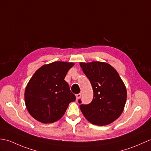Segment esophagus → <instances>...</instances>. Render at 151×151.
<instances>
[{
    "label": "esophagus",
    "mask_w": 151,
    "mask_h": 151,
    "mask_svg": "<svg viewBox=\"0 0 151 151\" xmlns=\"http://www.w3.org/2000/svg\"><path fill=\"white\" fill-rule=\"evenodd\" d=\"M81 96H82V94H80V93H79V94H76V100H78L80 97H81Z\"/></svg>",
    "instance_id": "1"
}]
</instances>
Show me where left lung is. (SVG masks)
<instances>
[{"instance_id":"1","label":"left lung","mask_w":151,"mask_h":151,"mask_svg":"<svg viewBox=\"0 0 151 151\" xmlns=\"http://www.w3.org/2000/svg\"><path fill=\"white\" fill-rule=\"evenodd\" d=\"M83 72L91 83L94 96L89 104L80 106L87 120L104 126L111 124L122 114L127 100L123 80L113 66L106 62H80ZM81 104V101L78 100Z\"/></svg>"}]
</instances>
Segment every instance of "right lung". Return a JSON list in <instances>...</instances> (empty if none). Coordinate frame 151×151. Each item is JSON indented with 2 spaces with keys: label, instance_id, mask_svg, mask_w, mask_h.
<instances>
[{
  "label": "right lung",
  "instance_id": "1",
  "mask_svg": "<svg viewBox=\"0 0 151 151\" xmlns=\"http://www.w3.org/2000/svg\"><path fill=\"white\" fill-rule=\"evenodd\" d=\"M73 62H54L37 69L28 82L24 100L30 115L43 124L60 120L76 100L65 77Z\"/></svg>",
  "mask_w": 151,
  "mask_h": 151
}]
</instances>
